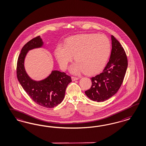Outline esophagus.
Returning a JSON list of instances; mask_svg holds the SVG:
<instances>
[{
    "instance_id": "obj_1",
    "label": "esophagus",
    "mask_w": 146,
    "mask_h": 146,
    "mask_svg": "<svg viewBox=\"0 0 146 146\" xmlns=\"http://www.w3.org/2000/svg\"><path fill=\"white\" fill-rule=\"evenodd\" d=\"M72 81H75V80H77L79 79V78L78 77H75V76H72Z\"/></svg>"
}]
</instances>
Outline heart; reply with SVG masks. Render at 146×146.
<instances>
[{
	"label": "heart",
	"instance_id": "1",
	"mask_svg": "<svg viewBox=\"0 0 146 146\" xmlns=\"http://www.w3.org/2000/svg\"><path fill=\"white\" fill-rule=\"evenodd\" d=\"M110 52V42L106 36L87 34L68 38L64 46H56L54 54L62 70L66 69L74 56L76 63L71 66V72L93 75L103 69Z\"/></svg>",
	"mask_w": 146,
	"mask_h": 146
}]
</instances>
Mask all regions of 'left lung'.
<instances>
[{"mask_svg": "<svg viewBox=\"0 0 146 146\" xmlns=\"http://www.w3.org/2000/svg\"><path fill=\"white\" fill-rule=\"evenodd\" d=\"M112 50L109 61L101 73L92 78V87L87 96L94 101L104 102L113 96L122 84L128 66L127 58L119 41L111 35Z\"/></svg>", "mask_w": 146, "mask_h": 146, "instance_id": "1", "label": "left lung"}]
</instances>
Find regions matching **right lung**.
Instances as JSON below:
<instances>
[{
    "mask_svg": "<svg viewBox=\"0 0 146 146\" xmlns=\"http://www.w3.org/2000/svg\"><path fill=\"white\" fill-rule=\"evenodd\" d=\"M43 42L40 36L29 40L22 48L18 57L17 75L18 81L29 96L40 106L52 108L62 101L71 76L64 72L52 71L45 79L35 81L27 74L24 66L25 59L28 52L33 49L41 48Z\"/></svg>",
    "mask_w": 146,
    "mask_h": 146,
    "instance_id": "1",
    "label": "right lung"
}]
</instances>
